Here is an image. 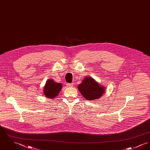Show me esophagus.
<instances>
[{"label": "esophagus", "mask_w": 150, "mask_h": 150, "mask_svg": "<svg viewBox=\"0 0 150 150\" xmlns=\"http://www.w3.org/2000/svg\"><path fill=\"white\" fill-rule=\"evenodd\" d=\"M67 86L68 87H72L73 86V83H67Z\"/></svg>", "instance_id": "1"}]
</instances>
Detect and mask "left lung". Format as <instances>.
<instances>
[{
  "instance_id": "1",
  "label": "left lung",
  "mask_w": 150,
  "mask_h": 150,
  "mask_svg": "<svg viewBox=\"0 0 150 150\" xmlns=\"http://www.w3.org/2000/svg\"><path fill=\"white\" fill-rule=\"evenodd\" d=\"M78 89L83 98L91 100L100 98L104 94L106 88L93 78L86 77L78 85Z\"/></svg>"
}]
</instances>
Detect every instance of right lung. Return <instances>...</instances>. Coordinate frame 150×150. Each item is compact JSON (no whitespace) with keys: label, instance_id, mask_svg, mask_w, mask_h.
Instances as JSON below:
<instances>
[{"label":"right lung","instance_id":"right-lung-1","mask_svg":"<svg viewBox=\"0 0 150 150\" xmlns=\"http://www.w3.org/2000/svg\"><path fill=\"white\" fill-rule=\"evenodd\" d=\"M62 88L61 83H57L52 79L47 80L44 86L43 94L47 98L54 99L56 98Z\"/></svg>","mask_w":150,"mask_h":150}]
</instances>
